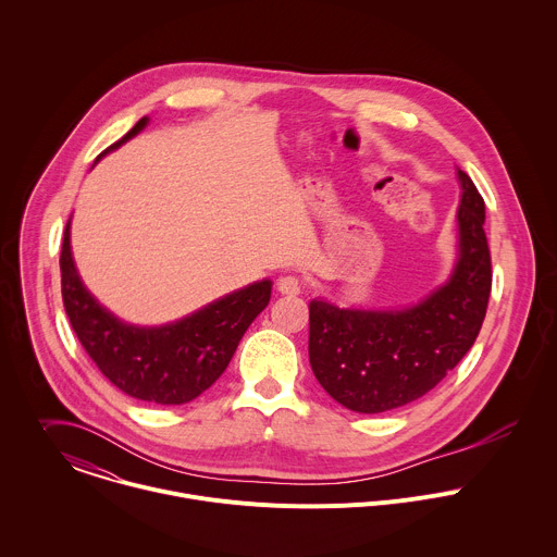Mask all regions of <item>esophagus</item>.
Wrapping results in <instances>:
<instances>
[{
	"label": "esophagus",
	"instance_id": "34e87169",
	"mask_svg": "<svg viewBox=\"0 0 557 557\" xmlns=\"http://www.w3.org/2000/svg\"><path fill=\"white\" fill-rule=\"evenodd\" d=\"M277 290L282 295H299L301 293V280L295 275H282L277 280Z\"/></svg>",
	"mask_w": 557,
	"mask_h": 557
}]
</instances>
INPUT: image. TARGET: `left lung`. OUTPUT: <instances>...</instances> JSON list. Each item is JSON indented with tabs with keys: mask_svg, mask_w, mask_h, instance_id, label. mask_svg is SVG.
<instances>
[{
	"mask_svg": "<svg viewBox=\"0 0 557 557\" xmlns=\"http://www.w3.org/2000/svg\"><path fill=\"white\" fill-rule=\"evenodd\" d=\"M458 245L447 282L400 310L310 301V366L323 389L357 413H383L431 392L480 334L491 295L484 200L456 170Z\"/></svg>",
	"mask_w": 557,
	"mask_h": 557,
	"instance_id": "left-lung-1",
	"label": "left lung"
}]
</instances>
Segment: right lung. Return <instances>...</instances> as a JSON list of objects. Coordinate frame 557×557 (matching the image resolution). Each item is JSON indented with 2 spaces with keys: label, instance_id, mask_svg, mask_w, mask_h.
Wrapping results in <instances>:
<instances>
[{
  "label": "right lung",
  "instance_id": "1",
  "mask_svg": "<svg viewBox=\"0 0 557 557\" xmlns=\"http://www.w3.org/2000/svg\"><path fill=\"white\" fill-rule=\"evenodd\" d=\"M146 124L148 115L97 161ZM60 271L64 310L90 359L120 392L154 405H185L209 389L227 368L247 327L269 306L273 286L271 280L253 282L168 325H128L84 286L71 249V220L64 230Z\"/></svg>",
  "mask_w": 557,
  "mask_h": 557
}]
</instances>
